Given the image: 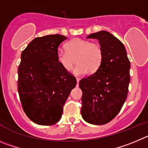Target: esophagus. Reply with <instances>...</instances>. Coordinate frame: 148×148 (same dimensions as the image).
I'll list each match as a JSON object with an SVG mask.
<instances>
[{
  "mask_svg": "<svg viewBox=\"0 0 148 148\" xmlns=\"http://www.w3.org/2000/svg\"><path fill=\"white\" fill-rule=\"evenodd\" d=\"M77 86H78V84H79V80H80V79H79V78H77Z\"/></svg>",
  "mask_w": 148,
  "mask_h": 148,
  "instance_id": "esophagus-1",
  "label": "esophagus"
}]
</instances>
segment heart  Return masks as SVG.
Returning a JSON list of instances; mask_svg holds the SVG:
<instances>
[{
	"label": "heart",
	"instance_id": "b5f03b06",
	"mask_svg": "<svg viewBox=\"0 0 148 148\" xmlns=\"http://www.w3.org/2000/svg\"><path fill=\"white\" fill-rule=\"evenodd\" d=\"M65 49L66 51L59 49L57 52L58 63L65 71H70L73 69L76 57L78 64L74 69V73L77 76L85 75L90 71L95 72L102 64L103 51L98 43L82 38H74L66 42Z\"/></svg>",
	"mask_w": 148,
	"mask_h": 148
}]
</instances>
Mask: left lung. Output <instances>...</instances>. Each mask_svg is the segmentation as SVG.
I'll return each mask as SVG.
<instances>
[{"mask_svg":"<svg viewBox=\"0 0 148 148\" xmlns=\"http://www.w3.org/2000/svg\"><path fill=\"white\" fill-rule=\"evenodd\" d=\"M87 38L99 40L103 59L94 74L79 81L81 114L88 123L105 125L119 114L127 98L130 63L123 43L108 32L93 33Z\"/></svg>","mask_w":148,"mask_h":148,"instance_id":"obj_1","label":"left lung"}]
</instances>
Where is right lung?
Segmentation results:
<instances>
[{
    "instance_id": "add662e5",
    "label": "right lung",
    "mask_w": 148,
    "mask_h": 148,
    "mask_svg": "<svg viewBox=\"0 0 148 148\" xmlns=\"http://www.w3.org/2000/svg\"><path fill=\"white\" fill-rule=\"evenodd\" d=\"M67 39L61 34L36 38L22 51L18 90L25 114L34 123L52 125L62 116V107L76 86L74 75L58 63L57 52Z\"/></svg>"
}]
</instances>
